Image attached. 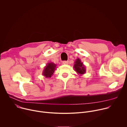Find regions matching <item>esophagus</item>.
I'll list each match as a JSON object with an SVG mask.
<instances>
[{"mask_svg":"<svg viewBox=\"0 0 127 127\" xmlns=\"http://www.w3.org/2000/svg\"><path fill=\"white\" fill-rule=\"evenodd\" d=\"M62 63H63V64L67 65V64H68V61H63L62 62Z\"/></svg>","mask_w":127,"mask_h":127,"instance_id":"1","label":"esophagus"}]
</instances>
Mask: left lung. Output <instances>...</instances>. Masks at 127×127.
Here are the masks:
<instances>
[{
    "label": "left lung",
    "instance_id": "8db88e82",
    "mask_svg": "<svg viewBox=\"0 0 127 127\" xmlns=\"http://www.w3.org/2000/svg\"><path fill=\"white\" fill-rule=\"evenodd\" d=\"M73 68L78 74L82 75L86 73V68L79 58H77L74 62Z\"/></svg>",
    "mask_w": 127,
    "mask_h": 127
}]
</instances>
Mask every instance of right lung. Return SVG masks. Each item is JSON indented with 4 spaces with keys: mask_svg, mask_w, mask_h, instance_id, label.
Wrapping results in <instances>:
<instances>
[{
    "mask_svg": "<svg viewBox=\"0 0 127 127\" xmlns=\"http://www.w3.org/2000/svg\"><path fill=\"white\" fill-rule=\"evenodd\" d=\"M56 64L53 62L48 63L45 66L42 74L46 78H50L56 69Z\"/></svg>",
    "mask_w": 127,
    "mask_h": 127,
    "instance_id": "right-lung-1",
    "label": "right lung"
}]
</instances>
